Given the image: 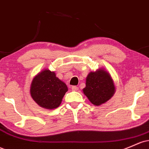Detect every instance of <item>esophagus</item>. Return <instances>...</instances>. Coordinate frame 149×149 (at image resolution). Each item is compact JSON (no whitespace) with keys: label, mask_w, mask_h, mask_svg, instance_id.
Listing matches in <instances>:
<instances>
[{"label":"esophagus","mask_w":149,"mask_h":149,"mask_svg":"<svg viewBox=\"0 0 149 149\" xmlns=\"http://www.w3.org/2000/svg\"><path fill=\"white\" fill-rule=\"evenodd\" d=\"M71 89L73 91H77L78 90V88L77 87V86H72Z\"/></svg>","instance_id":"1"}]
</instances>
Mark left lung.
Masks as SVG:
<instances>
[{
	"label": "left lung",
	"instance_id": "obj_1",
	"mask_svg": "<svg viewBox=\"0 0 149 149\" xmlns=\"http://www.w3.org/2000/svg\"><path fill=\"white\" fill-rule=\"evenodd\" d=\"M115 91L113 79L104 68L90 72L86 78V87L83 89L90 102L96 106L107 102L114 95Z\"/></svg>",
	"mask_w": 149,
	"mask_h": 149
}]
</instances>
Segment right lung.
<instances>
[{
    "label": "right lung",
    "instance_id": "obj_1",
    "mask_svg": "<svg viewBox=\"0 0 149 149\" xmlns=\"http://www.w3.org/2000/svg\"><path fill=\"white\" fill-rule=\"evenodd\" d=\"M68 87L56 77L54 71L42 70L34 77L30 86V95L33 100L47 109H56L61 103Z\"/></svg>",
    "mask_w": 149,
    "mask_h": 149
}]
</instances>
